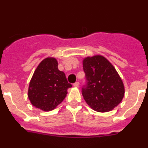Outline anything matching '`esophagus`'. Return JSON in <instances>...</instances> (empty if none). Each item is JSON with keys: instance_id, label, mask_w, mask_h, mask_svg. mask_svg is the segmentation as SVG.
<instances>
[{"instance_id": "esophagus-1", "label": "esophagus", "mask_w": 148, "mask_h": 148, "mask_svg": "<svg viewBox=\"0 0 148 148\" xmlns=\"http://www.w3.org/2000/svg\"><path fill=\"white\" fill-rule=\"evenodd\" d=\"M73 86H74V87H79V83H78V82H76L75 84H73Z\"/></svg>"}]
</instances>
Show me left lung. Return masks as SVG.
Masks as SVG:
<instances>
[{
  "label": "left lung",
  "mask_w": 148,
  "mask_h": 148,
  "mask_svg": "<svg viewBox=\"0 0 148 148\" xmlns=\"http://www.w3.org/2000/svg\"><path fill=\"white\" fill-rule=\"evenodd\" d=\"M82 62L87 82L82 95L87 104L100 113L113 110L121 102L125 92L116 68L101 55L86 57Z\"/></svg>",
  "instance_id": "1"
}]
</instances>
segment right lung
Masks as SVG:
<instances>
[{"mask_svg":"<svg viewBox=\"0 0 148 148\" xmlns=\"http://www.w3.org/2000/svg\"><path fill=\"white\" fill-rule=\"evenodd\" d=\"M72 85L64 72L58 69V61L47 57L38 65L30 80L28 98L34 107L51 111L62 102Z\"/></svg>","mask_w":148,"mask_h":148,"instance_id":"add662e5","label":"right lung"}]
</instances>
